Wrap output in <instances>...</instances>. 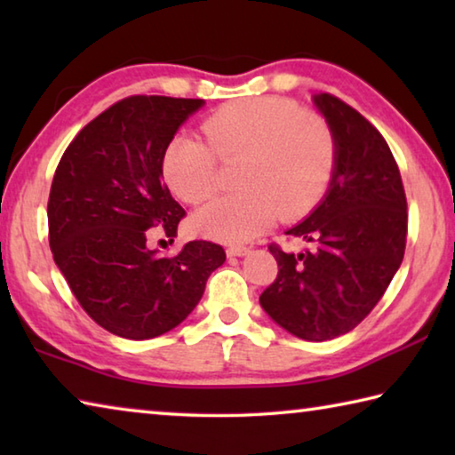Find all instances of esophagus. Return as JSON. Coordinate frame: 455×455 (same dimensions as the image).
<instances>
[{"mask_svg":"<svg viewBox=\"0 0 455 455\" xmlns=\"http://www.w3.org/2000/svg\"><path fill=\"white\" fill-rule=\"evenodd\" d=\"M249 252H251L249 246H243V244H233L227 249L228 257H243V255H249Z\"/></svg>","mask_w":455,"mask_h":455,"instance_id":"34e87169","label":"esophagus"}]
</instances>
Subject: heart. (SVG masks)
Segmentation results:
<instances>
[{"label":"heart","mask_w":455,"mask_h":455,"mask_svg":"<svg viewBox=\"0 0 455 455\" xmlns=\"http://www.w3.org/2000/svg\"><path fill=\"white\" fill-rule=\"evenodd\" d=\"M206 140L174 136L163 156L168 187L187 204L220 188V163L241 160L227 195L192 219L196 233L225 243L255 238L275 222L303 217L325 196L337 166L329 120L291 98L257 96L222 104L203 122Z\"/></svg>","instance_id":"heart-1"}]
</instances>
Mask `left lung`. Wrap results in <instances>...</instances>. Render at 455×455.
<instances>
[{
  "label": "left lung",
  "instance_id": "obj_1",
  "mask_svg": "<svg viewBox=\"0 0 455 455\" xmlns=\"http://www.w3.org/2000/svg\"><path fill=\"white\" fill-rule=\"evenodd\" d=\"M315 104L337 138L335 174L323 203L287 230L307 246L268 244L279 273L259 301L289 333L327 341L355 329L387 291L405 252L407 200L379 130L327 92Z\"/></svg>",
  "mask_w": 455,
  "mask_h": 455
}]
</instances>
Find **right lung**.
<instances>
[{
  "mask_svg": "<svg viewBox=\"0 0 455 455\" xmlns=\"http://www.w3.org/2000/svg\"><path fill=\"white\" fill-rule=\"evenodd\" d=\"M203 100L128 96L84 126L53 174L48 238L53 260L100 327L152 339L188 317L225 249L190 241L171 257L146 246L187 217L163 182V156Z\"/></svg>",
  "mask_w": 455,
  "mask_h": 455,
  "instance_id": "right-lung-1",
  "label": "right lung"
}]
</instances>
